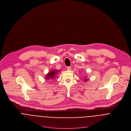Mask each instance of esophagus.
<instances>
[{"label":"esophagus","instance_id":"obj_1","mask_svg":"<svg viewBox=\"0 0 131 131\" xmlns=\"http://www.w3.org/2000/svg\"><path fill=\"white\" fill-rule=\"evenodd\" d=\"M67 69L68 70L70 71V70H71V67H67Z\"/></svg>","mask_w":131,"mask_h":131}]
</instances>
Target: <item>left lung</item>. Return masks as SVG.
<instances>
[{
  "instance_id": "1",
  "label": "left lung",
  "mask_w": 131,
  "mask_h": 131,
  "mask_svg": "<svg viewBox=\"0 0 131 131\" xmlns=\"http://www.w3.org/2000/svg\"><path fill=\"white\" fill-rule=\"evenodd\" d=\"M87 79H85V80H84V81H87Z\"/></svg>"
}]
</instances>
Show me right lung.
Returning a JSON list of instances; mask_svg holds the SVG:
<instances>
[{"mask_svg":"<svg viewBox=\"0 0 131 131\" xmlns=\"http://www.w3.org/2000/svg\"><path fill=\"white\" fill-rule=\"evenodd\" d=\"M58 72V71H57V70H53V71H51V72H49L46 75V77H45V79H47V80H50V79H53L55 78V76L56 75V74H57Z\"/></svg>","mask_w":131,"mask_h":131,"instance_id":"right-lung-1","label":"right lung"}]
</instances>
